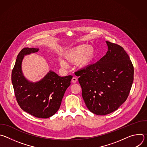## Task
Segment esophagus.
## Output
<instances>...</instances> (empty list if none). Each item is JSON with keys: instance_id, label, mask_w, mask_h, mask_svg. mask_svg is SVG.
Returning <instances> with one entry per match:
<instances>
[{"instance_id": "obj_1", "label": "esophagus", "mask_w": 147, "mask_h": 147, "mask_svg": "<svg viewBox=\"0 0 147 147\" xmlns=\"http://www.w3.org/2000/svg\"><path fill=\"white\" fill-rule=\"evenodd\" d=\"M77 81V78L73 77L72 78V79H71V82H72V83H74H74H76Z\"/></svg>"}]
</instances>
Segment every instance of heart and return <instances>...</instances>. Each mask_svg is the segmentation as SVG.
<instances>
[{"instance_id":"b5f03b06","label":"heart","mask_w":147,"mask_h":147,"mask_svg":"<svg viewBox=\"0 0 147 147\" xmlns=\"http://www.w3.org/2000/svg\"><path fill=\"white\" fill-rule=\"evenodd\" d=\"M95 49L92 45H79L66 50L63 56L68 63H74L79 68L88 67L95 56ZM59 65L63 68H67L66 61L61 59L59 60Z\"/></svg>"}]
</instances>
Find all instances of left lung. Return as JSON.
Returning a JSON list of instances; mask_svg holds the SVG:
<instances>
[{
    "mask_svg": "<svg viewBox=\"0 0 147 147\" xmlns=\"http://www.w3.org/2000/svg\"><path fill=\"white\" fill-rule=\"evenodd\" d=\"M108 51L95 63L75 73L87 108L97 115L116 111L126 100L134 80V67L119 45L106 41Z\"/></svg>",
    "mask_w": 147,
    "mask_h": 147,
    "instance_id": "8db88e82",
    "label": "left lung"
}]
</instances>
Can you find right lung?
Listing matches in <instances>:
<instances>
[{
  "label": "right lung",
  "instance_id": "right-lung-1",
  "mask_svg": "<svg viewBox=\"0 0 147 147\" xmlns=\"http://www.w3.org/2000/svg\"><path fill=\"white\" fill-rule=\"evenodd\" d=\"M38 48H24L18 53L11 73V81L20 108L38 118H49L60 108L62 98L70 85L72 76L60 77L50 70L40 81H28L22 71L25 55L37 52Z\"/></svg>",
  "mask_w": 147,
  "mask_h": 147
}]
</instances>
